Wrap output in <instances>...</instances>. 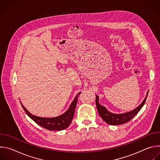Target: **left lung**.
I'll use <instances>...</instances> for the list:
<instances>
[{"label":"left lung","instance_id":"left-lung-1","mask_svg":"<svg viewBox=\"0 0 160 160\" xmlns=\"http://www.w3.org/2000/svg\"><path fill=\"white\" fill-rule=\"evenodd\" d=\"M148 92L149 91H148L146 96L144 98V99L142 101L141 104H139L138 107L135 108V109H133L130 111H128L123 113H120V114L112 113L109 111H108L106 109V108H105L104 106H102L101 104H100L99 102V96L98 95H96V107H97L99 115L105 122L111 125H118L125 123L129 122L130 120H132L143 107V106L145 104V102L148 94Z\"/></svg>","mask_w":160,"mask_h":160}]
</instances>
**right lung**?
I'll list each match as a JSON object with an SVG mask.
<instances>
[{"label": "right lung", "mask_w": 160, "mask_h": 160, "mask_svg": "<svg viewBox=\"0 0 160 160\" xmlns=\"http://www.w3.org/2000/svg\"><path fill=\"white\" fill-rule=\"evenodd\" d=\"M80 93L81 92H79L76 96L73 101L72 102L69 108L64 113L58 117L53 118H44L35 116L30 113L26 108H25V106L22 104L21 102H20L27 115L38 125L49 130L60 131L66 129L70 126L74 116L78 98Z\"/></svg>", "instance_id": "add662e5"}]
</instances>
